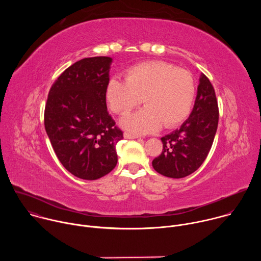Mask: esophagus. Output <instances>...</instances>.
Wrapping results in <instances>:
<instances>
[{
	"mask_svg": "<svg viewBox=\"0 0 261 261\" xmlns=\"http://www.w3.org/2000/svg\"><path fill=\"white\" fill-rule=\"evenodd\" d=\"M124 137H125V138H128V139H134V138H137L138 135L133 134V133H130V132H125V133H124Z\"/></svg>",
	"mask_w": 261,
	"mask_h": 261,
	"instance_id": "esophagus-1",
	"label": "esophagus"
}]
</instances>
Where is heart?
Instances as JSON below:
<instances>
[{
    "mask_svg": "<svg viewBox=\"0 0 261 261\" xmlns=\"http://www.w3.org/2000/svg\"><path fill=\"white\" fill-rule=\"evenodd\" d=\"M106 100L111 111L126 115L141 101L145 106L122 120V125L137 133L174 128L188 118L195 97L192 74L175 65L152 61L125 71V82L110 79Z\"/></svg>",
    "mask_w": 261,
    "mask_h": 261,
    "instance_id": "obj_1",
    "label": "heart"
}]
</instances>
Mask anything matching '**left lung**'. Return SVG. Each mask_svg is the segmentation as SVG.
<instances>
[{"label": "left lung", "instance_id": "8db88e82", "mask_svg": "<svg viewBox=\"0 0 261 261\" xmlns=\"http://www.w3.org/2000/svg\"><path fill=\"white\" fill-rule=\"evenodd\" d=\"M219 121L216 93L210 80L201 74L192 113L179 129L161 138L162 153L153 160L160 174L181 178L193 173L211 150Z\"/></svg>", "mask_w": 261, "mask_h": 261}]
</instances>
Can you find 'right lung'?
I'll return each instance as SVG.
<instances>
[{
    "mask_svg": "<svg viewBox=\"0 0 261 261\" xmlns=\"http://www.w3.org/2000/svg\"><path fill=\"white\" fill-rule=\"evenodd\" d=\"M109 57L86 58L68 67L51 86L44 126L63 166L83 179H98L118 163L123 131L108 114Z\"/></svg>",
    "mask_w": 261,
    "mask_h": 261,
    "instance_id": "1",
    "label": "right lung"
}]
</instances>
